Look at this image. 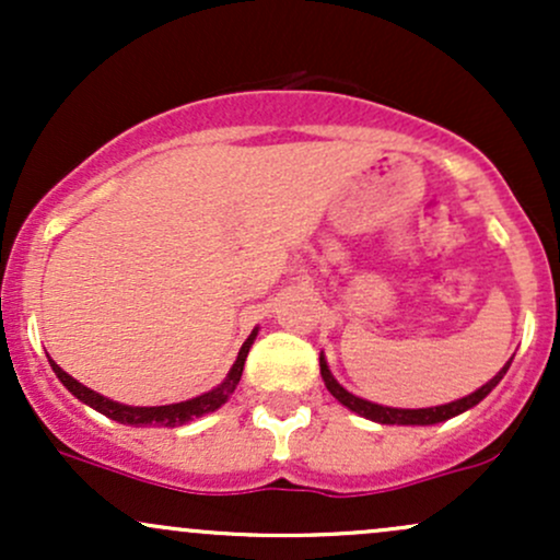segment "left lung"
<instances>
[{"label":"left lung","instance_id":"8db88e82","mask_svg":"<svg viewBox=\"0 0 560 560\" xmlns=\"http://www.w3.org/2000/svg\"><path fill=\"white\" fill-rule=\"evenodd\" d=\"M320 376H324V384L326 389L331 392L334 397H337L339 402L345 405L347 410H352V413L363 416V419L369 421H376V423H397V427H432V423H442L447 419H453V416H460L466 413L468 408H474V405H479L485 400L490 392L498 387L500 378L505 376V371L511 369V361H508L503 369L494 374L490 382L481 384L477 392H471V395L460 397V400H453V402H445V405H434V408H389V405H378V402H371V400H363V397L352 395V392H347L342 384L334 378V374L329 371V363H326L324 352H320Z\"/></svg>","mask_w":560,"mask_h":560}]
</instances>
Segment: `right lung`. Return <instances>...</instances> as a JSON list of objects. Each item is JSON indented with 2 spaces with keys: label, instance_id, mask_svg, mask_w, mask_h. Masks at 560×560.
<instances>
[{
  "label": "right lung",
  "instance_id": "right-lung-1",
  "mask_svg": "<svg viewBox=\"0 0 560 560\" xmlns=\"http://www.w3.org/2000/svg\"><path fill=\"white\" fill-rule=\"evenodd\" d=\"M255 337H258V326H255L253 334L244 339L240 355H236V361H234V365H231L226 378H223L218 387H213L210 392H202V395L191 397V400L171 402V405H124V402H115V400H110V397L100 395V392L83 387L81 382H75V378L66 374V371H62L60 365L52 361V358H49V365H52V371L57 374V378L62 382V387H68L70 395L79 397L83 405L94 408L96 413L107 416V419H113L118 423H128V427H171L173 429V427H182V423H186V421H195L205 413H213V410L221 408V405L226 402L231 395H234L236 384H240V378H242L244 361H247V352H249V347H253Z\"/></svg>",
  "mask_w": 560,
  "mask_h": 560
}]
</instances>
